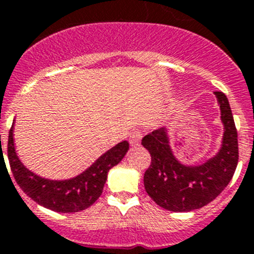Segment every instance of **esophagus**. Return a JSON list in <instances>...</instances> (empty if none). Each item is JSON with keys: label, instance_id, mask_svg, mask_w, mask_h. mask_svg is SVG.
I'll return each instance as SVG.
<instances>
[{"label": "esophagus", "instance_id": "34e87169", "mask_svg": "<svg viewBox=\"0 0 254 254\" xmlns=\"http://www.w3.org/2000/svg\"><path fill=\"white\" fill-rule=\"evenodd\" d=\"M140 140H142V133H140V130L138 129L133 130V131L130 133V136H129L130 144L138 145L140 143Z\"/></svg>", "mask_w": 254, "mask_h": 254}]
</instances>
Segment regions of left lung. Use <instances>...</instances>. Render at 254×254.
Segmentation results:
<instances>
[{
	"mask_svg": "<svg viewBox=\"0 0 254 254\" xmlns=\"http://www.w3.org/2000/svg\"><path fill=\"white\" fill-rule=\"evenodd\" d=\"M224 125L221 147L199 165L182 164L170 145L166 127L142 139L152 162L144 173V188L160 207L173 212H189L212 202L230 183L238 165V133L230 105L222 92H215Z\"/></svg>",
	"mask_w": 254,
	"mask_h": 254,
	"instance_id": "left-lung-1",
	"label": "left lung"
}]
</instances>
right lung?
Here are the masks:
<instances>
[{
  "mask_svg": "<svg viewBox=\"0 0 254 254\" xmlns=\"http://www.w3.org/2000/svg\"><path fill=\"white\" fill-rule=\"evenodd\" d=\"M129 143L123 140L79 175L71 179L51 180L37 175L23 165L15 149L14 124L8 133L7 143L11 171L21 190L41 206L63 213L79 212L92 206L102 194L109 171L124 158Z\"/></svg>",
  "mask_w": 254,
  "mask_h": 254,
  "instance_id": "obj_1",
  "label": "right lung"
}]
</instances>
